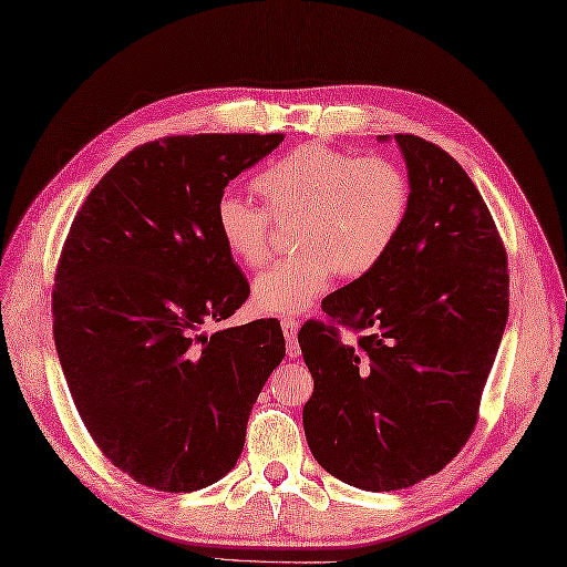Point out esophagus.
<instances>
[{"label":"esophagus","mask_w":567,"mask_h":567,"mask_svg":"<svg viewBox=\"0 0 567 567\" xmlns=\"http://www.w3.org/2000/svg\"><path fill=\"white\" fill-rule=\"evenodd\" d=\"M281 329H284V337H286L288 355L298 358V355H300V347H298V322L291 320V317H284V320H281Z\"/></svg>","instance_id":"34e87169"}]
</instances>
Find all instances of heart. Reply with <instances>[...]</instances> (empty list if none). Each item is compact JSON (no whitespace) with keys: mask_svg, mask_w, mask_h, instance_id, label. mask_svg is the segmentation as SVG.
<instances>
[{"mask_svg":"<svg viewBox=\"0 0 567 567\" xmlns=\"http://www.w3.org/2000/svg\"><path fill=\"white\" fill-rule=\"evenodd\" d=\"M267 209L226 192L214 209L220 243L240 265L269 259L271 217L298 218V255L276 261L252 284V306L291 317L315 306L341 271L358 279L390 255L411 209V185L396 163L320 144L300 146L255 177Z\"/></svg>","mask_w":567,"mask_h":567,"instance_id":"heart-1","label":"heart"}]
</instances>
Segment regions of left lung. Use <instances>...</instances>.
Here are the masks:
<instances>
[{"mask_svg":"<svg viewBox=\"0 0 567 567\" xmlns=\"http://www.w3.org/2000/svg\"><path fill=\"white\" fill-rule=\"evenodd\" d=\"M394 142L411 185L406 224L375 269L322 302L368 334L358 347L317 322L298 334L315 380L302 406L312 457L372 493L409 488L462 450L509 306L505 247L472 177L421 136Z\"/></svg>","mask_w":567,"mask_h":567,"instance_id":"obj_1","label":"left lung"}]
</instances>
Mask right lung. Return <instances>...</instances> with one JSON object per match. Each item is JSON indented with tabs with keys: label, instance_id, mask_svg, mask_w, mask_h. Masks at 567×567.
Instances as JSON below:
<instances>
[{
	"label": "right lung",
	"instance_id": "obj_1",
	"mask_svg": "<svg viewBox=\"0 0 567 567\" xmlns=\"http://www.w3.org/2000/svg\"><path fill=\"white\" fill-rule=\"evenodd\" d=\"M281 142L144 144L91 189L66 236L52 293L62 372L95 445L148 488L192 493L224 478L286 355L279 320L204 331L250 296L216 233V202Z\"/></svg>",
	"mask_w": 567,
	"mask_h": 567
}]
</instances>
